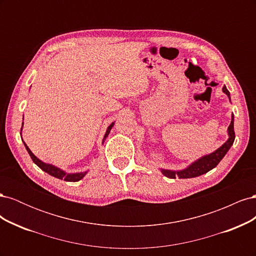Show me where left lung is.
Masks as SVG:
<instances>
[{"mask_svg":"<svg viewBox=\"0 0 256 256\" xmlns=\"http://www.w3.org/2000/svg\"><path fill=\"white\" fill-rule=\"evenodd\" d=\"M224 94H226L230 102V92L228 90L226 86L224 85L222 88ZM228 141L222 144L218 150H216L214 152L205 154V156L200 157L196 159V161H193L191 164H189L187 168H184L182 170H178V171H173V170H166V168H160L161 173L164 176L168 178H193V177H198L200 175H203L207 172L210 171L214 168L218 166L219 162L223 159V157L226 156L228 150L230 148V146L233 145L234 140H235V132H234V114H232V120L230 126L228 128Z\"/></svg>","mask_w":256,"mask_h":256,"instance_id":"left-lung-1","label":"left lung"}]
</instances>
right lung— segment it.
<instances>
[{
  "mask_svg": "<svg viewBox=\"0 0 256 256\" xmlns=\"http://www.w3.org/2000/svg\"><path fill=\"white\" fill-rule=\"evenodd\" d=\"M114 126V122L111 124V125L106 128V134H104V140H102V144L104 143V140L106 138V136H109V134H110V131H111V129H112V127ZM22 128H23V122H22V127H21V131H22ZM23 143H24V146H26V150H28V154L30 156V158H32V160H33V162L34 164L37 166H40L44 172H46V173H48L49 175H51V176H53V177H56V178H58V180H64L65 182H79V180H81L82 178L88 174V171H85V172H79V173H67V172H65L64 170H62V168H58V166H53V164H46V162H44V161H42L40 159H38L35 154L32 152V150H30V148H28V146L26 144V142L23 141Z\"/></svg>",
  "mask_w": 256,
  "mask_h": 256,
  "instance_id": "right-lung-1",
  "label": "right lung"
}]
</instances>
